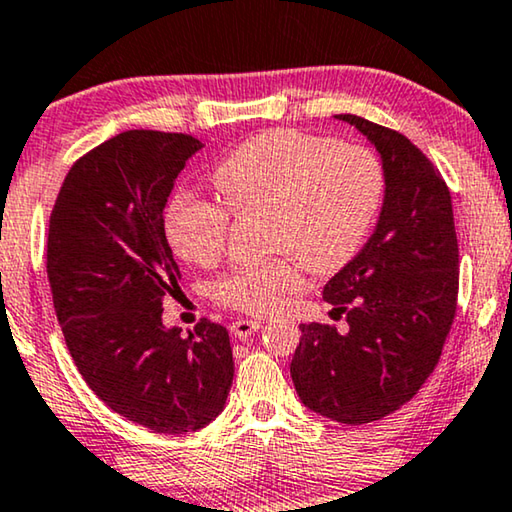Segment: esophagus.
<instances>
[{
    "label": "esophagus",
    "mask_w": 512,
    "mask_h": 512,
    "mask_svg": "<svg viewBox=\"0 0 512 512\" xmlns=\"http://www.w3.org/2000/svg\"><path fill=\"white\" fill-rule=\"evenodd\" d=\"M229 329H232V334L236 338H250L255 331L262 329V322L259 320H236V322H232V327Z\"/></svg>",
    "instance_id": "1"
}]
</instances>
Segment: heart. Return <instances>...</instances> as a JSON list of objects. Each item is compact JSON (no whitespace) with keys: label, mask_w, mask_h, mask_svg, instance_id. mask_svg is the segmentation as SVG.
Wrapping results in <instances>:
<instances>
[{"label":"heart","mask_w":512,"mask_h":512,"mask_svg":"<svg viewBox=\"0 0 512 512\" xmlns=\"http://www.w3.org/2000/svg\"><path fill=\"white\" fill-rule=\"evenodd\" d=\"M213 185L225 206L178 197L167 215L169 243L185 262L208 266L227 246L232 215H264L266 250L287 255L234 266L213 283L218 304L262 315L299 287L295 258L313 273H334L357 255L383 201L385 176L369 148L273 129L236 148L215 169Z\"/></svg>","instance_id":"b5f03b06"}]
</instances>
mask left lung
<instances>
[{
	"label": "left lung",
	"instance_id": "1",
	"mask_svg": "<svg viewBox=\"0 0 512 512\" xmlns=\"http://www.w3.org/2000/svg\"><path fill=\"white\" fill-rule=\"evenodd\" d=\"M383 160L376 232L325 285L348 329L301 325L290 373L315 413L341 424L383 420L434 373L457 313L459 246L450 190L427 155L390 127L341 113Z\"/></svg>",
	"mask_w": 512,
	"mask_h": 512
}]
</instances>
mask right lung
I'll use <instances>...</instances> for the list:
<instances>
[{
	"mask_svg": "<svg viewBox=\"0 0 512 512\" xmlns=\"http://www.w3.org/2000/svg\"><path fill=\"white\" fill-rule=\"evenodd\" d=\"M190 134L129 129L74 162L48 225L46 271L69 355L90 390L157 434L215 420L234 380L229 334L201 318L185 338L162 325L181 269L164 208Z\"/></svg>",
	"mask_w": 512,
	"mask_h": 512,
	"instance_id": "1",
	"label": "right lung"
}]
</instances>
